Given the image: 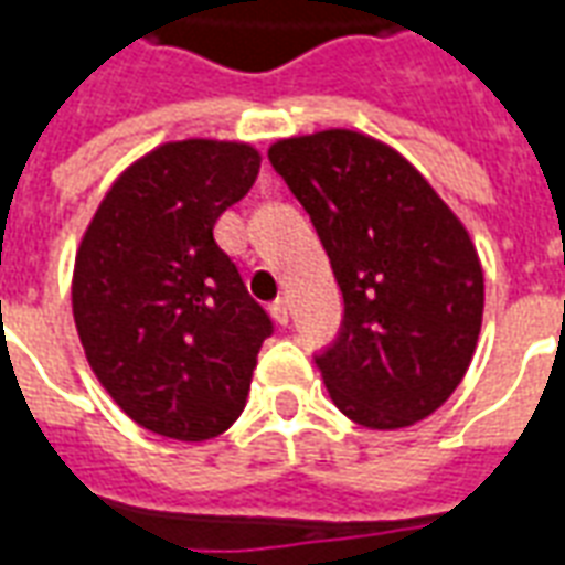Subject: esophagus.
I'll use <instances>...</instances> for the list:
<instances>
[{
	"instance_id": "1",
	"label": "esophagus",
	"mask_w": 565,
	"mask_h": 565,
	"mask_svg": "<svg viewBox=\"0 0 565 565\" xmlns=\"http://www.w3.org/2000/svg\"><path fill=\"white\" fill-rule=\"evenodd\" d=\"M271 318H275V323H281V327H287V320H290V306H287V299H275V302H271Z\"/></svg>"
}]
</instances>
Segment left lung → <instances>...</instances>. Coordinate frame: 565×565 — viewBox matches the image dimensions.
Here are the masks:
<instances>
[{"mask_svg": "<svg viewBox=\"0 0 565 565\" xmlns=\"http://www.w3.org/2000/svg\"><path fill=\"white\" fill-rule=\"evenodd\" d=\"M269 160L342 290L339 339L315 356L330 399L369 429L429 417L481 332L484 271L466 226L399 150L356 129L275 141Z\"/></svg>", "mask_w": 565, "mask_h": 565, "instance_id": "8db88e82", "label": "left lung"}]
</instances>
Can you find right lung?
<instances>
[{
    "label": "right lung",
    "instance_id": "right-lung-1",
    "mask_svg": "<svg viewBox=\"0 0 565 565\" xmlns=\"http://www.w3.org/2000/svg\"><path fill=\"white\" fill-rule=\"evenodd\" d=\"M257 172L259 150L245 141H166L120 172L84 230L78 339L108 396L157 436H221L247 403L271 320L214 223Z\"/></svg>",
    "mask_w": 565,
    "mask_h": 565
}]
</instances>
